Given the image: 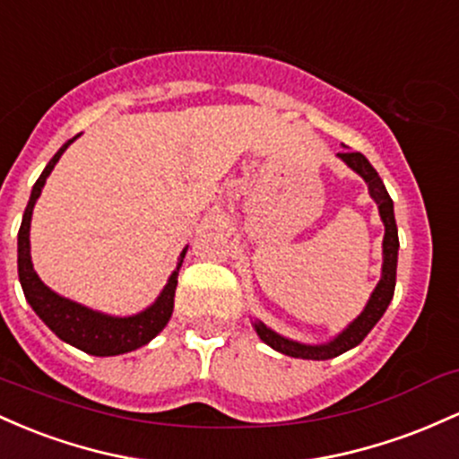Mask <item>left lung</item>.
Segmentation results:
<instances>
[{
    "label": "left lung",
    "instance_id": "obj_1",
    "mask_svg": "<svg viewBox=\"0 0 459 459\" xmlns=\"http://www.w3.org/2000/svg\"><path fill=\"white\" fill-rule=\"evenodd\" d=\"M338 158L347 164L351 171H355L359 178L367 182L368 195L375 204H377L379 216H382L384 223V243H382V277H379L377 286L370 292L367 306L364 310L349 323L342 332H338L332 341L318 342V344H307L292 341V338L281 336L275 329L264 325L262 321L254 318L251 325H254L255 333L260 336V341L269 344L275 351L290 355V358H301V359H332L336 355H341L349 349L358 347L364 338L368 336V332L377 325L379 318L384 316V312L388 310L390 301L394 295V284H396V257H399V234H396V221H394V204L390 199L388 190H385L382 178L373 169V164L367 160V156H362L359 152H342L338 153Z\"/></svg>",
    "mask_w": 459,
    "mask_h": 459
}]
</instances>
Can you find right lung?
<instances>
[{"mask_svg":"<svg viewBox=\"0 0 459 459\" xmlns=\"http://www.w3.org/2000/svg\"><path fill=\"white\" fill-rule=\"evenodd\" d=\"M80 136V134H77ZM77 136L66 141L63 147L56 152V156L48 162L43 169L40 178L36 179L30 193L28 208L23 212L22 228H19L17 236V266H19V281H22L23 295L28 303L32 306L36 316L48 325L60 341H65L71 347L80 349V351L100 355V358H108V355H121L134 349H141L143 344L152 342L158 333L167 327L169 318L173 314V301H175V288H178V275L182 269L184 255H186L188 245L184 247L182 254L178 257V266L167 280V286L162 288L160 295L152 306L145 310L130 314V316H112V314L92 310L89 306L74 301L58 295L51 290L48 284L39 277L34 271L32 254H30V223H32L34 205L39 202L40 193H43L45 182H48L49 173L54 171L56 162L66 152V147L75 141Z\"/></svg>","mask_w":459,"mask_h":459,"instance_id":"obj_1","label":"right lung"}]
</instances>
